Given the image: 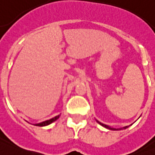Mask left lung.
<instances>
[{
  "instance_id": "obj_1",
  "label": "left lung",
  "mask_w": 155,
  "mask_h": 155,
  "mask_svg": "<svg viewBox=\"0 0 155 155\" xmlns=\"http://www.w3.org/2000/svg\"><path fill=\"white\" fill-rule=\"evenodd\" d=\"M97 120V122L100 125H101L102 127H105V128L108 129V130H112V131H120V130H124V129L127 128V127H129V126H126V127H120V128H114V127H111L108 126V125L104 124L101 123V122H100V121H98L97 120Z\"/></svg>"
}]
</instances>
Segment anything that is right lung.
Instances as JSON below:
<instances>
[{
    "instance_id": "add662e5",
    "label": "right lung",
    "mask_w": 155,
    "mask_h": 155,
    "mask_svg": "<svg viewBox=\"0 0 155 155\" xmlns=\"http://www.w3.org/2000/svg\"><path fill=\"white\" fill-rule=\"evenodd\" d=\"M59 116H60V115H58V116H56L55 117L50 119V120H48L43 121V122H41V123H39V124H35V126H39V127L47 126V125L51 124H52L53 122H54V121L57 120L59 118Z\"/></svg>"
}]
</instances>
